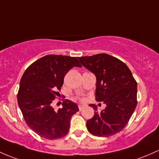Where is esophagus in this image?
Returning a JSON list of instances; mask_svg holds the SVG:
<instances>
[{
  "mask_svg": "<svg viewBox=\"0 0 159 159\" xmlns=\"http://www.w3.org/2000/svg\"><path fill=\"white\" fill-rule=\"evenodd\" d=\"M84 108V105H78V109H79L80 111H81Z\"/></svg>",
  "mask_w": 159,
  "mask_h": 159,
  "instance_id": "esophagus-1",
  "label": "esophagus"
}]
</instances>
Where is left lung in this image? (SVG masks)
I'll return each instance as SVG.
<instances>
[{
  "mask_svg": "<svg viewBox=\"0 0 159 159\" xmlns=\"http://www.w3.org/2000/svg\"><path fill=\"white\" fill-rule=\"evenodd\" d=\"M81 65L95 75L96 100L103 102L105 109L87 121V128L97 137H109L123 130L137 106V84L126 64L112 56L99 53L78 58Z\"/></svg>",
  "mask_w": 159,
  "mask_h": 159,
  "instance_id": "obj_1",
  "label": "left lung"
}]
</instances>
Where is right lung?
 <instances>
[{
  "label": "right lung",
  "mask_w": 159,
  "mask_h": 159,
  "mask_svg": "<svg viewBox=\"0 0 159 159\" xmlns=\"http://www.w3.org/2000/svg\"><path fill=\"white\" fill-rule=\"evenodd\" d=\"M74 66L81 67L78 57L48 55L26 69L20 83L17 101L28 126L40 137L61 138L68 134L71 116L79 111L69 99L56 111L51 103L63 84L64 77Z\"/></svg>",
  "instance_id": "right-lung-1"
}]
</instances>
